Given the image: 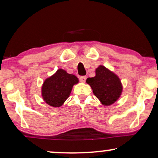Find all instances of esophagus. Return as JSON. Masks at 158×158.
<instances>
[{"mask_svg":"<svg viewBox=\"0 0 158 158\" xmlns=\"http://www.w3.org/2000/svg\"><path fill=\"white\" fill-rule=\"evenodd\" d=\"M86 76H81L80 77V81H81V82H82V83H85V81H86Z\"/></svg>","mask_w":158,"mask_h":158,"instance_id":"34e87169","label":"esophagus"}]
</instances>
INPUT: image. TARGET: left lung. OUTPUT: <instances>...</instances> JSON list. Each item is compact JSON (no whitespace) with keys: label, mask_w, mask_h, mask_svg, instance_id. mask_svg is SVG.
<instances>
[{"label":"left lung","mask_w":158,"mask_h":158,"mask_svg":"<svg viewBox=\"0 0 158 158\" xmlns=\"http://www.w3.org/2000/svg\"><path fill=\"white\" fill-rule=\"evenodd\" d=\"M86 83L89 84L95 96L104 106L115 103L119 98L123 89L119 77L103 65L96 68V76L88 77Z\"/></svg>","instance_id":"8db88e82"}]
</instances>
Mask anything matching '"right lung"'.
<instances>
[{"label":"right lung","instance_id":"obj_1","mask_svg":"<svg viewBox=\"0 0 158 158\" xmlns=\"http://www.w3.org/2000/svg\"><path fill=\"white\" fill-rule=\"evenodd\" d=\"M78 83V78L62 69L45 80L42 87V95L47 104L60 107L70 95L73 86Z\"/></svg>","mask_w":158,"mask_h":158}]
</instances>
